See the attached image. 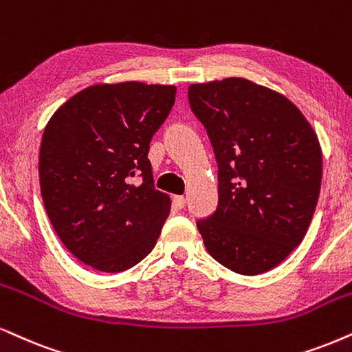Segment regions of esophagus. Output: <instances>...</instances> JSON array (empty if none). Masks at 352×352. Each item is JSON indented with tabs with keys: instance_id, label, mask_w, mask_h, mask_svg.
I'll return each mask as SVG.
<instances>
[{
	"instance_id": "1",
	"label": "esophagus",
	"mask_w": 352,
	"mask_h": 352,
	"mask_svg": "<svg viewBox=\"0 0 352 352\" xmlns=\"http://www.w3.org/2000/svg\"><path fill=\"white\" fill-rule=\"evenodd\" d=\"M185 203H186V199L184 197H173V204H175V208L182 209L185 206Z\"/></svg>"
}]
</instances>
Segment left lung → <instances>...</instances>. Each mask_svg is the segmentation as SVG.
<instances>
[{
	"mask_svg": "<svg viewBox=\"0 0 352 352\" xmlns=\"http://www.w3.org/2000/svg\"><path fill=\"white\" fill-rule=\"evenodd\" d=\"M188 100L219 167L216 212L197 222L204 247L234 273H266L314 217L323 168L317 133L287 97L243 78L191 84Z\"/></svg>",
	"mask_w": 352,
	"mask_h": 352,
	"instance_id": "1",
	"label": "left lung"
}]
</instances>
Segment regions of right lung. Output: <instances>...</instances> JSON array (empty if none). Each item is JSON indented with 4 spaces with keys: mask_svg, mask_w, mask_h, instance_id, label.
Here are the masks:
<instances>
[{
    "mask_svg": "<svg viewBox=\"0 0 352 352\" xmlns=\"http://www.w3.org/2000/svg\"><path fill=\"white\" fill-rule=\"evenodd\" d=\"M175 86L94 84L48 120L38 155L40 191L63 245L97 271L120 273L153 250L170 212L148 159ZM141 175L140 186L131 184Z\"/></svg>",
    "mask_w": 352,
    "mask_h": 352,
    "instance_id": "right-lung-1",
    "label": "right lung"
}]
</instances>
